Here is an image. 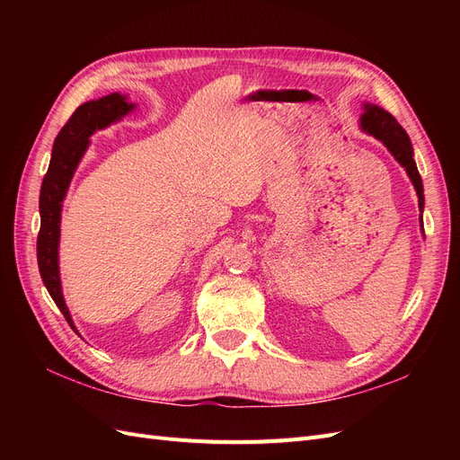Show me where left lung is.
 <instances>
[{
	"label": "left lung",
	"mask_w": 460,
	"mask_h": 460,
	"mask_svg": "<svg viewBox=\"0 0 460 460\" xmlns=\"http://www.w3.org/2000/svg\"><path fill=\"white\" fill-rule=\"evenodd\" d=\"M360 128L372 134L374 137H378V140L389 149V153H392V155L399 161L402 169L407 171L411 182L416 190V196H419V208L422 213L424 188H422V178L419 174V169H416V163L412 159L414 151L409 140V134L402 130V127L392 113H387L385 109L378 105H370V103H365V113L360 117ZM420 225H422V217H420Z\"/></svg>",
	"instance_id": "1"
}]
</instances>
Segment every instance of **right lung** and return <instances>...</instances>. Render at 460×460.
<instances>
[{"label": "right lung", "mask_w": 460, "mask_h": 460, "mask_svg": "<svg viewBox=\"0 0 460 460\" xmlns=\"http://www.w3.org/2000/svg\"><path fill=\"white\" fill-rule=\"evenodd\" d=\"M134 109L127 95L109 93L95 102L82 103L73 117L66 120L55 137L49 169L40 190V234H38V269L48 288L51 299L58 305L68 326H76L63 299L59 278V234H61V207L71 184L76 166L90 146V136L95 130L107 128L109 124L120 120ZM78 333V332H76Z\"/></svg>", "instance_id": "obj_1"}]
</instances>
